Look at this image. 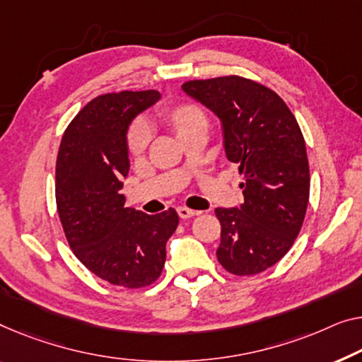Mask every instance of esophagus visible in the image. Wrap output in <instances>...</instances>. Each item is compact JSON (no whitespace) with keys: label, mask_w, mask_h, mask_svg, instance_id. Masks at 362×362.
Returning a JSON list of instances; mask_svg holds the SVG:
<instances>
[{"label":"esophagus","mask_w":362,"mask_h":362,"mask_svg":"<svg viewBox=\"0 0 362 362\" xmlns=\"http://www.w3.org/2000/svg\"><path fill=\"white\" fill-rule=\"evenodd\" d=\"M177 213H179V216L182 219H188V218H193V216H198L199 211H193V209H188L185 206H179L177 208Z\"/></svg>","instance_id":"obj_1"}]
</instances>
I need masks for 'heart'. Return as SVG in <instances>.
Here are the masks:
<instances>
[{
    "label": "heart",
    "instance_id": "1",
    "mask_svg": "<svg viewBox=\"0 0 362 362\" xmlns=\"http://www.w3.org/2000/svg\"><path fill=\"white\" fill-rule=\"evenodd\" d=\"M160 120L175 134L179 141L197 132H206L208 128L206 113L203 112L202 107L193 104V102H182V104L169 107L163 112ZM149 141L151 132L144 123H134L128 129L127 146L132 158H141L146 153Z\"/></svg>",
    "mask_w": 362,
    "mask_h": 362
}]
</instances>
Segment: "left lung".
<instances>
[{"mask_svg":"<svg viewBox=\"0 0 362 362\" xmlns=\"http://www.w3.org/2000/svg\"><path fill=\"white\" fill-rule=\"evenodd\" d=\"M182 89L219 118L224 153L244 177V203L216 208L218 260L237 276L265 272L293 247L309 203L298 122L276 93L240 76L188 81Z\"/></svg>","mask_w":362,"mask_h":362,"instance_id":"1","label":"left lung"}]
</instances>
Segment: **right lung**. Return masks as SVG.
I'll return each instance as SVG.
<instances>
[{
  "mask_svg": "<svg viewBox=\"0 0 362 362\" xmlns=\"http://www.w3.org/2000/svg\"><path fill=\"white\" fill-rule=\"evenodd\" d=\"M158 90L95 97L64 132L57 158V208L74 255L110 284L144 288L163 273L165 244L179 226L175 209L149 216L125 206L127 134Z\"/></svg>",
  "mask_w": 362,
  "mask_h": 362,
  "instance_id": "obj_1",
  "label": "right lung"
}]
</instances>
